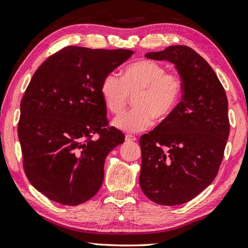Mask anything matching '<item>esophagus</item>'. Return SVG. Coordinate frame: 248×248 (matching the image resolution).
<instances>
[{
  "label": "esophagus",
  "mask_w": 248,
  "mask_h": 248,
  "mask_svg": "<svg viewBox=\"0 0 248 248\" xmlns=\"http://www.w3.org/2000/svg\"><path fill=\"white\" fill-rule=\"evenodd\" d=\"M125 139H126V141H136L137 140L136 137L133 136V135H129V134L125 135Z\"/></svg>",
  "instance_id": "34e87169"
}]
</instances>
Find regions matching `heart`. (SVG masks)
<instances>
[{
  "label": "heart",
  "instance_id": "1",
  "mask_svg": "<svg viewBox=\"0 0 248 248\" xmlns=\"http://www.w3.org/2000/svg\"><path fill=\"white\" fill-rule=\"evenodd\" d=\"M181 78L166 72L161 63L142 59L128 64L122 78L111 72L102 80L100 94L106 108L114 114L124 111L130 96L136 108L116 116L113 125L126 133L148 129L154 119H167L182 97Z\"/></svg>",
  "mask_w": 248,
  "mask_h": 248
}]
</instances>
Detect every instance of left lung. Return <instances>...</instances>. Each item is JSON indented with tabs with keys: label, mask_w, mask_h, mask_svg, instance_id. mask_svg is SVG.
I'll return each instance as SVG.
<instances>
[{
	"label": "left lung",
	"mask_w": 248,
	"mask_h": 248,
	"mask_svg": "<svg viewBox=\"0 0 248 248\" xmlns=\"http://www.w3.org/2000/svg\"><path fill=\"white\" fill-rule=\"evenodd\" d=\"M146 57L175 64L182 101L139 140V184L152 202L174 206L189 202L212 184L230 132L228 99L206 60L185 45L168 46Z\"/></svg>",
	"instance_id": "8db88e82"
}]
</instances>
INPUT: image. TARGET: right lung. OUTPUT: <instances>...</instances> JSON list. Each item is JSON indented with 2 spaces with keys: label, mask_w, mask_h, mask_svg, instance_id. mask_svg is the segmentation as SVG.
<instances>
[{
  "label": "right lung",
  "mask_w": 248,
  "mask_h": 248,
  "mask_svg": "<svg viewBox=\"0 0 248 248\" xmlns=\"http://www.w3.org/2000/svg\"><path fill=\"white\" fill-rule=\"evenodd\" d=\"M133 54L68 46L32 77L20 104L18 138L27 178L54 202L76 206L100 189L106 157L125 139L106 127L100 86Z\"/></svg>",
  "instance_id": "right-lung-1"
}]
</instances>
